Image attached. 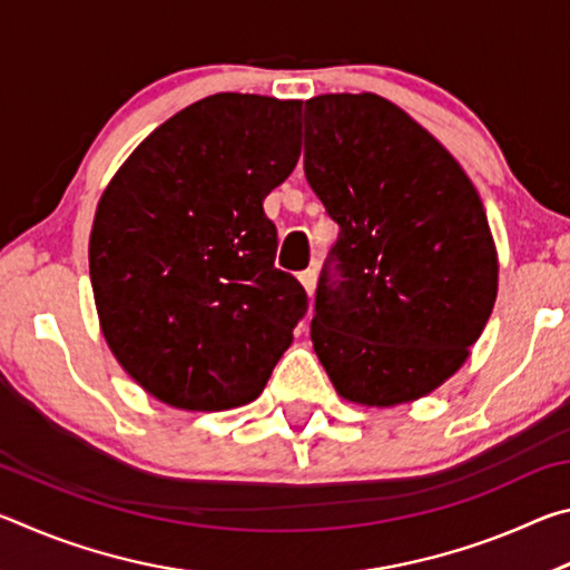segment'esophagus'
<instances>
[{"mask_svg": "<svg viewBox=\"0 0 570 570\" xmlns=\"http://www.w3.org/2000/svg\"><path fill=\"white\" fill-rule=\"evenodd\" d=\"M298 282H302L304 292H306L308 296H312L314 288H316V268H306V272L298 274Z\"/></svg>", "mask_w": 570, "mask_h": 570, "instance_id": "esophagus-1", "label": "esophagus"}]
</instances>
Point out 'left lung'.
Wrapping results in <instances>:
<instances>
[{
    "mask_svg": "<svg viewBox=\"0 0 570 570\" xmlns=\"http://www.w3.org/2000/svg\"><path fill=\"white\" fill-rule=\"evenodd\" d=\"M304 173L340 226L312 320L334 390L366 407L424 397L468 360L498 296L475 186L422 125L372 92L306 100Z\"/></svg>",
    "mask_w": 570,
    "mask_h": 570,
    "instance_id": "8db88e82",
    "label": "left lung"
}]
</instances>
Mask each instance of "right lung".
I'll use <instances>...</instances> for the list:
<instances>
[{
    "label": "right lung",
    "mask_w": 570,
    "mask_h": 570,
    "mask_svg": "<svg viewBox=\"0 0 570 570\" xmlns=\"http://www.w3.org/2000/svg\"><path fill=\"white\" fill-rule=\"evenodd\" d=\"M302 102L218 92L153 130L90 234L100 326L122 370L180 410L256 400L308 308L278 272L264 198L302 153Z\"/></svg>",
    "instance_id": "1"
}]
</instances>
